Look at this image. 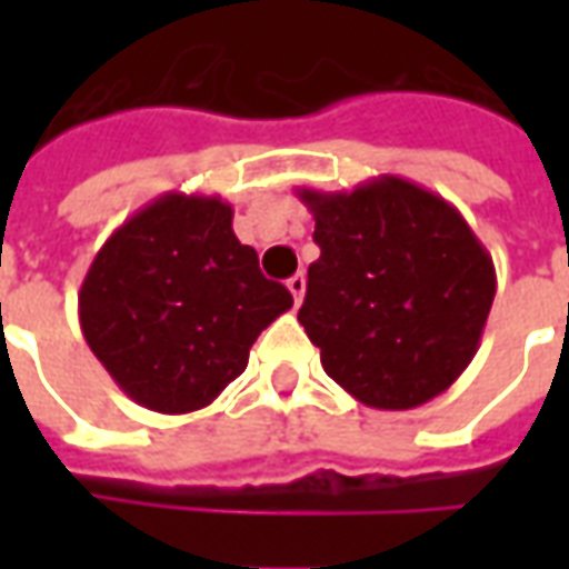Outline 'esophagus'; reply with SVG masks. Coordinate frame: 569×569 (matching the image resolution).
Returning <instances> with one entry per match:
<instances>
[{"label": "esophagus", "instance_id": "obj_1", "mask_svg": "<svg viewBox=\"0 0 569 569\" xmlns=\"http://www.w3.org/2000/svg\"><path fill=\"white\" fill-rule=\"evenodd\" d=\"M286 286H289V292H292V298H296V305L305 298V289H308V277L305 273H296V277H289L286 280Z\"/></svg>", "mask_w": 569, "mask_h": 569}]
</instances>
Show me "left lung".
I'll use <instances>...</instances> for the list:
<instances>
[{"instance_id": "left-lung-1", "label": "left lung", "mask_w": 569, "mask_h": 569, "mask_svg": "<svg viewBox=\"0 0 569 569\" xmlns=\"http://www.w3.org/2000/svg\"><path fill=\"white\" fill-rule=\"evenodd\" d=\"M298 198L320 247L298 322L326 375L383 411L445 393L476 357L497 292L493 259L463 216L402 176Z\"/></svg>"}]
</instances>
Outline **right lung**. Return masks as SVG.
<instances>
[{
  "label": "right lung",
  "mask_w": 569,
  "mask_h": 569,
  "mask_svg": "<svg viewBox=\"0 0 569 569\" xmlns=\"http://www.w3.org/2000/svg\"><path fill=\"white\" fill-rule=\"evenodd\" d=\"M231 219L216 194L167 191L93 256L79 292L81 332L137 406L207 408L243 375L261 329L292 308Z\"/></svg>",
  "instance_id": "right-lung-1"
}]
</instances>
